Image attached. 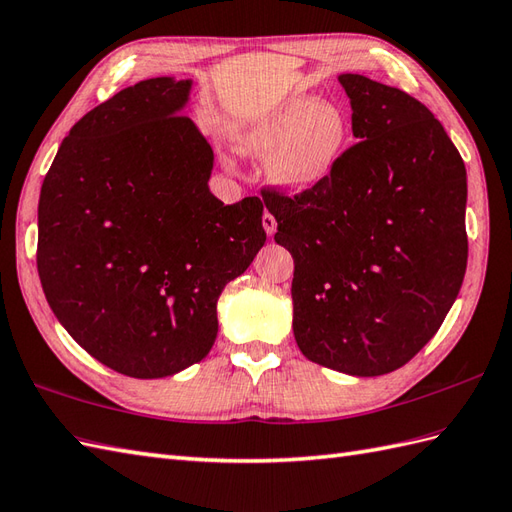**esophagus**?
<instances>
[{
  "instance_id": "34e87169",
  "label": "esophagus",
  "mask_w": 512,
  "mask_h": 512,
  "mask_svg": "<svg viewBox=\"0 0 512 512\" xmlns=\"http://www.w3.org/2000/svg\"><path fill=\"white\" fill-rule=\"evenodd\" d=\"M261 224H264V229H266V233L268 235H275V231H277V220H275V216H272V213H264V216H261Z\"/></svg>"
}]
</instances>
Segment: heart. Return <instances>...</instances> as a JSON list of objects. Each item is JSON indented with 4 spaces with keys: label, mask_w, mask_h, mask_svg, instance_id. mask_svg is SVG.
I'll use <instances>...</instances> for the list:
<instances>
[{
    "label": "heart",
    "mask_w": 512,
    "mask_h": 512,
    "mask_svg": "<svg viewBox=\"0 0 512 512\" xmlns=\"http://www.w3.org/2000/svg\"><path fill=\"white\" fill-rule=\"evenodd\" d=\"M233 144L253 159L266 157L272 185L307 194L336 174L351 144V122L336 104L294 95L244 122Z\"/></svg>",
    "instance_id": "b5f03b06"
}]
</instances>
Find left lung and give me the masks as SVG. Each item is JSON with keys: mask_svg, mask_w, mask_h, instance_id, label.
<instances>
[{"mask_svg": "<svg viewBox=\"0 0 512 512\" xmlns=\"http://www.w3.org/2000/svg\"><path fill=\"white\" fill-rule=\"evenodd\" d=\"M351 146L314 192L261 189L294 257L292 329L307 360L375 377L443 325L467 270V170L443 124L406 91L340 74Z\"/></svg>", "mask_w": 512, "mask_h": 512, "instance_id": "obj_1", "label": "left lung"}]
</instances>
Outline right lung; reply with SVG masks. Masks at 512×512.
<instances>
[{
  "instance_id": "obj_1",
  "label": "right lung",
  "mask_w": 512,
  "mask_h": 512,
  "mask_svg": "<svg viewBox=\"0 0 512 512\" xmlns=\"http://www.w3.org/2000/svg\"><path fill=\"white\" fill-rule=\"evenodd\" d=\"M192 80H141L74 124L45 174L37 268L67 334L113 371L200 362L218 296L266 242L264 202L209 192L213 150L181 115Z\"/></svg>"
}]
</instances>
